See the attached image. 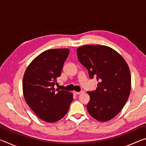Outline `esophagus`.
<instances>
[{"mask_svg": "<svg viewBox=\"0 0 146 146\" xmlns=\"http://www.w3.org/2000/svg\"><path fill=\"white\" fill-rule=\"evenodd\" d=\"M73 93L74 95H80V94L82 93V91H80V92H78V91H73Z\"/></svg>", "mask_w": 146, "mask_h": 146, "instance_id": "34e87169", "label": "esophagus"}]
</instances>
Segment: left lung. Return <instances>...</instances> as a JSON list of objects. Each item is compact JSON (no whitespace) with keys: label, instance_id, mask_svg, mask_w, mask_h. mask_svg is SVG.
<instances>
[{"label":"left lung","instance_id":"8db88e82","mask_svg":"<svg viewBox=\"0 0 146 146\" xmlns=\"http://www.w3.org/2000/svg\"><path fill=\"white\" fill-rule=\"evenodd\" d=\"M76 53L90 77L98 81L95 91H88V113L100 122L112 119L129 98L131 82L129 66L119 53L108 46L85 45L77 48Z\"/></svg>","mask_w":146,"mask_h":146}]
</instances>
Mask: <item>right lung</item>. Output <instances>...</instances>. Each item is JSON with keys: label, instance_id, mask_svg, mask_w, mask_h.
I'll return each mask as SVG.
<instances>
[{"label": "right lung", "instance_id": "add662e5", "mask_svg": "<svg viewBox=\"0 0 146 146\" xmlns=\"http://www.w3.org/2000/svg\"><path fill=\"white\" fill-rule=\"evenodd\" d=\"M69 53V49L44 51L33 59L24 73L23 90L27 104L47 122L62 118L73 99L72 93L54 88Z\"/></svg>", "mask_w": 146, "mask_h": 146}]
</instances>
